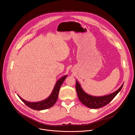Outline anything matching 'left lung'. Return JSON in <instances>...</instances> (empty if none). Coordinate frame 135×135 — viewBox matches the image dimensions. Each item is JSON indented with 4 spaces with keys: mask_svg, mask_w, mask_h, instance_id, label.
Instances as JSON below:
<instances>
[{
    "mask_svg": "<svg viewBox=\"0 0 135 135\" xmlns=\"http://www.w3.org/2000/svg\"><path fill=\"white\" fill-rule=\"evenodd\" d=\"M123 84L124 83L122 84L120 87L118 88L116 91L110 93L109 95L103 96H93L87 94L83 90L80 84L77 80H76L75 88L78 99L81 103L89 108L98 109L108 104L120 91L123 87Z\"/></svg>",
    "mask_w": 135,
    "mask_h": 135,
    "instance_id": "8db88e82",
    "label": "left lung"
}]
</instances>
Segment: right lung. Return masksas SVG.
<instances>
[{"instance_id": "add662e5", "label": "right lung", "mask_w": 135, "mask_h": 135, "mask_svg": "<svg viewBox=\"0 0 135 135\" xmlns=\"http://www.w3.org/2000/svg\"><path fill=\"white\" fill-rule=\"evenodd\" d=\"M66 75H64L63 76L60 78L58 80H57L51 95L49 96L47 99L42 101L36 102H30L23 99L22 98H21L18 95H17V96L19 97L20 99L23 101V103H25V104L26 106H27L28 107H29L32 109L36 110H43L49 109L53 107L56 103V101L58 99L60 87L61 86V85L63 83L65 79L66 78Z\"/></svg>"}]
</instances>
